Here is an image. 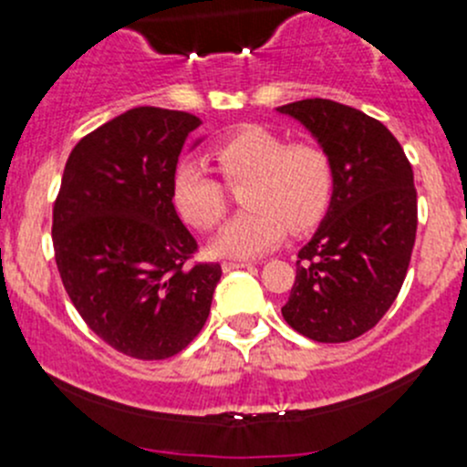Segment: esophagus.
<instances>
[{
	"instance_id": "obj_1",
	"label": "esophagus",
	"mask_w": 467,
	"mask_h": 467,
	"mask_svg": "<svg viewBox=\"0 0 467 467\" xmlns=\"http://www.w3.org/2000/svg\"><path fill=\"white\" fill-rule=\"evenodd\" d=\"M251 262H223V271H237V268H251Z\"/></svg>"
}]
</instances>
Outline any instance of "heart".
<instances>
[{
	"label": "heart",
	"instance_id": "heart-1",
	"mask_svg": "<svg viewBox=\"0 0 467 467\" xmlns=\"http://www.w3.org/2000/svg\"><path fill=\"white\" fill-rule=\"evenodd\" d=\"M212 158L230 187L246 182L242 203L248 207L214 237L216 255H264L289 230L314 228L332 201V162L312 142L289 144L262 126H244L212 146ZM171 201L178 214L203 233L221 223L230 203L223 182L194 160L173 169Z\"/></svg>",
	"mask_w": 467,
	"mask_h": 467
}]
</instances>
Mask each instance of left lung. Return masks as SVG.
<instances>
[{"label":"left lung","mask_w":467,"mask_h":467,"mask_svg":"<svg viewBox=\"0 0 467 467\" xmlns=\"http://www.w3.org/2000/svg\"><path fill=\"white\" fill-rule=\"evenodd\" d=\"M277 112L298 119L334 171L329 210L300 248L285 321L318 343H343L381 321L398 298L418 228L413 169L373 117L329 99H303Z\"/></svg>","instance_id":"1"}]
</instances>
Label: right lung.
<instances>
[{
    "instance_id": "obj_1",
    "label": "right lung",
    "mask_w": 467,
    "mask_h": 467,
    "mask_svg": "<svg viewBox=\"0 0 467 467\" xmlns=\"http://www.w3.org/2000/svg\"><path fill=\"white\" fill-rule=\"evenodd\" d=\"M201 126L182 110L140 106L69 153L54 203L56 266L97 337L135 359H169L203 329L221 280L178 219L171 176Z\"/></svg>"
}]
</instances>
